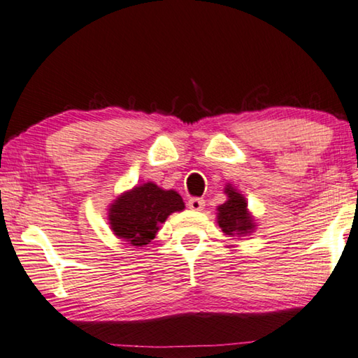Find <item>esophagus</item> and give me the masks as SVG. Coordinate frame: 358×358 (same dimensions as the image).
<instances>
[{
  "mask_svg": "<svg viewBox=\"0 0 358 358\" xmlns=\"http://www.w3.org/2000/svg\"><path fill=\"white\" fill-rule=\"evenodd\" d=\"M188 207L191 210H196V212H201V210L206 207V201L199 199V197H192V199L188 201Z\"/></svg>",
  "mask_w": 358,
  "mask_h": 358,
  "instance_id": "1",
  "label": "esophagus"
}]
</instances>
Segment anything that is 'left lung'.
Here are the masks:
<instances>
[{
	"mask_svg": "<svg viewBox=\"0 0 358 358\" xmlns=\"http://www.w3.org/2000/svg\"><path fill=\"white\" fill-rule=\"evenodd\" d=\"M224 194L228 199L217 208V224L229 237L250 236L257 229V221L248 210L247 199L231 183L224 186Z\"/></svg>",
	"mask_w": 358,
	"mask_h": 358,
	"instance_id": "left-lung-1",
	"label": "left lung"
}]
</instances>
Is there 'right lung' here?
<instances>
[{"instance_id":"obj_1","label":"right lung","mask_w":358,"mask_h":358,"mask_svg":"<svg viewBox=\"0 0 358 358\" xmlns=\"http://www.w3.org/2000/svg\"><path fill=\"white\" fill-rule=\"evenodd\" d=\"M181 210H185V202L177 191L162 189L146 181L121 192L110 203L108 224L117 239L134 247H145L155 239L169 215Z\"/></svg>"}]
</instances>
